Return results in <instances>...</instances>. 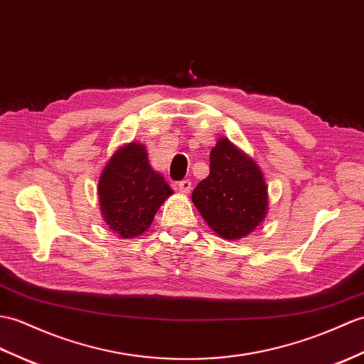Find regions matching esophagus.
Here are the masks:
<instances>
[{
	"label": "esophagus",
	"mask_w": 364,
	"mask_h": 364,
	"mask_svg": "<svg viewBox=\"0 0 364 364\" xmlns=\"http://www.w3.org/2000/svg\"><path fill=\"white\" fill-rule=\"evenodd\" d=\"M178 188L183 193H189L192 191V183L189 180H183V181H180Z\"/></svg>",
	"instance_id": "obj_1"
}]
</instances>
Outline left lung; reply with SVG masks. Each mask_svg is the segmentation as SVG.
Returning <instances> with one entry per match:
<instances>
[{
	"instance_id": "1",
	"label": "left lung",
	"mask_w": 364,
	"mask_h": 364,
	"mask_svg": "<svg viewBox=\"0 0 364 364\" xmlns=\"http://www.w3.org/2000/svg\"><path fill=\"white\" fill-rule=\"evenodd\" d=\"M209 161V175L192 192L193 205L220 237H247L268 210L264 175L250 156L226 138L217 141Z\"/></svg>"
}]
</instances>
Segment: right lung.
Segmentation results:
<instances>
[{
	"instance_id": "1",
	"label": "right lung",
	"mask_w": 364,
	"mask_h": 364,
	"mask_svg": "<svg viewBox=\"0 0 364 364\" xmlns=\"http://www.w3.org/2000/svg\"><path fill=\"white\" fill-rule=\"evenodd\" d=\"M100 213L119 237L142 234L173 191L149 164L147 150L139 142L117 149L100 173Z\"/></svg>"
}]
</instances>
